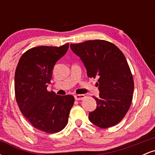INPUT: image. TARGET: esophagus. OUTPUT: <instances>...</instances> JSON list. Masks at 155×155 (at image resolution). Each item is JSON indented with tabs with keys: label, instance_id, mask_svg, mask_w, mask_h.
Returning a JSON list of instances; mask_svg holds the SVG:
<instances>
[{
	"label": "esophagus",
	"instance_id": "34e87169",
	"mask_svg": "<svg viewBox=\"0 0 155 155\" xmlns=\"http://www.w3.org/2000/svg\"><path fill=\"white\" fill-rule=\"evenodd\" d=\"M74 97H75V99L76 101H81V100H83L84 98L85 97V95H76L74 96Z\"/></svg>",
	"mask_w": 155,
	"mask_h": 155
}]
</instances>
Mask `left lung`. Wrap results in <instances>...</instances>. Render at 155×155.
I'll return each instance as SVG.
<instances>
[{"mask_svg": "<svg viewBox=\"0 0 155 155\" xmlns=\"http://www.w3.org/2000/svg\"><path fill=\"white\" fill-rule=\"evenodd\" d=\"M81 58L89 78L98 77L97 108L89 113L90 122L101 128L118 124L129 110L133 100L134 81L122 51L105 40L86 41L70 45Z\"/></svg>", "mask_w": 155, "mask_h": 155, "instance_id": "8db88e82", "label": "left lung"}]
</instances>
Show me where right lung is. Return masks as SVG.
Segmentation results:
<instances>
[{"label": "right lung", "instance_id": "add662e5", "mask_svg": "<svg viewBox=\"0 0 155 155\" xmlns=\"http://www.w3.org/2000/svg\"><path fill=\"white\" fill-rule=\"evenodd\" d=\"M40 46L21 56L15 71V97L19 109L33 127L47 133L60 132L66 126L74 97L58 95L47 90L54 64L68 49Z\"/></svg>", "mask_w": 155, "mask_h": 155}]
</instances>
